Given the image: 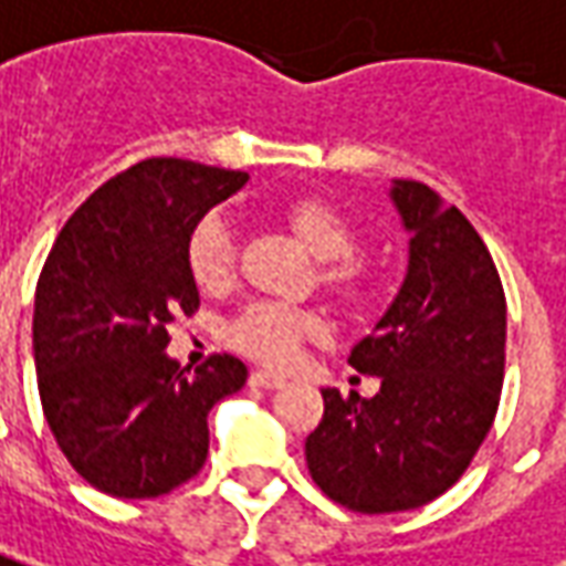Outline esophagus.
Here are the masks:
<instances>
[{
	"label": "esophagus",
	"mask_w": 566,
	"mask_h": 566,
	"mask_svg": "<svg viewBox=\"0 0 566 566\" xmlns=\"http://www.w3.org/2000/svg\"><path fill=\"white\" fill-rule=\"evenodd\" d=\"M251 384L253 387H263V390H279L284 378L275 375V371H266V368H256V371H251Z\"/></svg>",
	"instance_id": "1"
}]
</instances>
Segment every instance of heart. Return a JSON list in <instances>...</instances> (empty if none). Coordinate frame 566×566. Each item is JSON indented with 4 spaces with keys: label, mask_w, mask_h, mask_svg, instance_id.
Instances as JSON below:
<instances>
[{
    "label": "heart",
    "mask_w": 566,
    "mask_h": 566,
    "mask_svg": "<svg viewBox=\"0 0 566 566\" xmlns=\"http://www.w3.org/2000/svg\"><path fill=\"white\" fill-rule=\"evenodd\" d=\"M287 226L310 248L315 260H322V282L328 291L344 300H365L371 294V275L363 263L353 260L359 248V232L332 203L300 198L284 210ZM188 272L198 287L217 291L234 272V229L219 213L207 217L191 229L186 244ZM315 332V318L303 310L256 300L234 315L226 328V337L244 356L269 365L291 363L300 340Z\"/></svg>",
    "instance_id": "heart-1"
}]
</instances>
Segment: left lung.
Instances as JSON below:
<instances>
[{
    "label": "left lung",
    "mask_w": 566,
    "mask_h": 566,
    "mask_svg": "<svg viewBox=\"0 0 566 566\" xmlns=\"http://www.w3.org/2000/svg\"><path fill=\"white\" fill-rule=\"evenodd\" d=\"M409 272L349 365L375 375L371 399L325 387L306 437L315 486L359 514L421 509L443 495L493 428L505 380V291L483 238L424 182L390 188Z\"/></svg>",
    "instance_id": "left-lung-1"
}]
</instances>
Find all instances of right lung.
<instances>
[{
  "label": "right lung",
  "mask_w": 566,
  "mask_h": 566,
  "mask_svg": "<svg viewBox=\"0 0 566 566\" xmlns=\"http://www.w3.org/2000/svg\"><path fill=\"white\" fill-rule=\"evenodd\" d=\"M248 172L148 157L95 188L67 219L36 282L33 359L42 415L95 490L154 499L207 461V415L244 387L229 353L195 375L167 356L176 313L198 310L186 244Z\"/></svg>",
  "instance_id": "add662e5"
}]
</instances>
